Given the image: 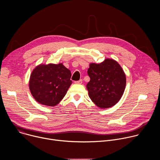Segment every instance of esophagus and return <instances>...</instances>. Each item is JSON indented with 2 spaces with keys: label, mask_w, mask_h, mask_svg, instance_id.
Here are the masks:
<instances>
[{
  "label": "esophagus",
  "mask_w": 160,
  "mask_h": 160,
  "mask_svg": "<svg viewBox=\"0 0 160 160\" xmlns=\"http://www.w3.org/2000/svg\"><path fill=\"white\" fill-rule=\"evenodd\" d=\"M82 80H78V81H75V83H76V84H82Z\"/></svg>",
  "instance_id": "esophagus-1"
}]
</instances>
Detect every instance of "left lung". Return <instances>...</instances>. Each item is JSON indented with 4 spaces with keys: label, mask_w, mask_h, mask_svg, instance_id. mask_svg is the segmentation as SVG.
I'll list each match as a JSON object with an SVG mask.
<instances>
[{
    "label": "left lung",
    "mask_w": 160,
    "mask_h": 160,
    "mask_svg": "<svg viewBox=\"0 0 160 160\" xmlns=\"http://www.w3.org/2000/svg\"><path fill=\"white\" fill-rule=\"evenodd\" d=\"M90 80L87 84L88 96L100 108L115 105L121 99L126 86V77L120 64L106 59L100 64L91 63L87 71Z\"/></svg>",
    "instance_id": "left-lung-1"
}]
</instances>
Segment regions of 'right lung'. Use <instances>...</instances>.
I'll return each mask as SVG.
<instances>
[{
	"instance_id": "1",
	"label": "right lung",
	"mask_w": 160,
	"mask_h": 160,
	"mask_svg": "<svg viewBox=\"0 0 160 160\" xmlns=\"http://www.w3.org/2000/svg\"><path fill=\"white\" fill-rule=\"evenodd\" d=\"M71 77V72L62 63L38 65L30 76V92L38 103L54 106L66 95L72 83Z\"/></svg>"
}]
</instances>
